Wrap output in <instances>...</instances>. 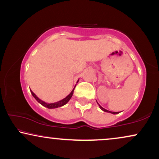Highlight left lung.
<instances>
[{
    "instance_id": "left-lung-1",
    "label": "left lung",
    "mask_w": 159,
    "mask_h": 159,
    "mask_svg": "<svg viewBox=\"0 0 159 159\" xmlns=\"http://www.w3.org/2000/svg\"><path fill=\"white\" fill-rule=\"evenodd\" d=\"M97 103H98V102H97ZM98 106H99L100 108H101V110H103V111H105V112H108V113H111V114H119V112H113V111H110L106 110V109H105V108H104L102 107L101 106H100L99 104H98Z\"/></svg>"
}]
</instances>
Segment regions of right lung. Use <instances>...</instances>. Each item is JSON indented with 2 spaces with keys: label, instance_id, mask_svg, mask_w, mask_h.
Listing matches in <instances>:
<instances>
[{
  "label": "right lung",
  "instance_id": "obj_1",
  "mask_svg": "<svg viewBox=\"0 0 159 159\" xmlns=\"http://www.w3.org/2000/svg\"><path fill=\"white\" fill-rule=\"evenodd\" d=\"M78 81H79V80H78ZM75 87H76V85H75ZM75 88H74L73 90H71V92L69 93V94L67 95V96L65 98L61 100V101H58V102H56V103H46V102L42 101V100H40V98H39L37 96V95L34 94V93L32 92V90H30V91H31V93H32V96H33L34 98L36 99V101H38L39 103H40L41 105H43V106H45V107H46L48 108H56L61 107V106H64L65 104H66L67 103H68L69 100L71 99V98L72 97V95H73V93H74V90H75Z\"/></svg>",
  "mask_w": 159,
  "mask_h": 159
}]
</instances>
